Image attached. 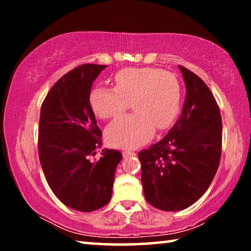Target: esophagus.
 <instances>
[{"label": "esophagus", "instance_id": "esophagus-1", "mask_svg": "<svg viewBox=\"0 0 251 251\" xmlns=\"http://www.w3.org/2000/svg\"><path fill=\"white\" fill-rule=\"evenodd\" d=\"M133 155H135L134 151H123V156H124V157H129V156H133Z\"/></svg>", "mask_w": 251, "mask_h": 251}]
</instances>
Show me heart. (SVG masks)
Masks as SVG:
<instances>
[{
    "instance_id": "1",
    "label": "heart",
    "mask_w": 251,
    "mask_h": 251,
    "mask_svg": "<svg viewBox=\"0 0 251 251\" xmlns=\"http://www.w3.org/2000/svg\"><path fill=\"white\" fill-rule=\"evenodd\" d=\"M115 88L96 87L90 104L103 120L115 117L129 107L135 114L117 117L105 130L112 146L135 148L151 138L157 129L172 124L179 110L180 83L175 74L152 67L124 69L115 75Z\"/></svg>"
}]
</instances>
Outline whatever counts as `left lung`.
I'll list each match as a JSON object with an SVG mask.
<instances>
[{"label": "left lung", "mask_w": 251, "mask_h": 251, "mask_svg": "<svg viewBox=\"0 0 251 251\" xmlns=\"http://www.w3.org/2000/svg\"><path fill=\"white\" fill-rule=\"evenodd\" d=\"M186 99L178 121L165 137L138 152L146 201L165 211L197 201L217 172L223 143L219 106L206 83L179 65Z\"/></svg>", "instance_id": "obj_1"}]
</instances>
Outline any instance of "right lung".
<instances>
[{"label":"right lung","instance_id":"add662e5","mask_svg":"<svg viewBox=\"0 0 251 251\" xmlns=\"http://www.w3.org/2000/svg\"><path fill=\"white\" fill-rule=\"evenodd\" d=\"M107 65L82 64L62 76L42 103L39 156L46 181L65 206L91 212L107 205L123 156L104 150L101 130L90 104L93 82Z\"/></svg>","mask_w":251,"mask_h":251}]
</instances>
